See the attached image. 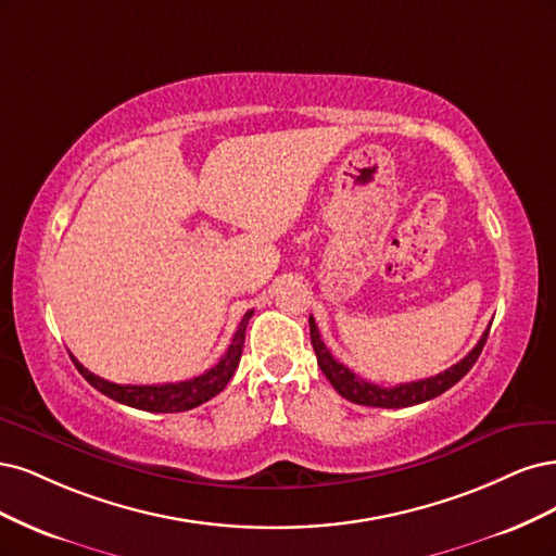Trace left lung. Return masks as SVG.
I'll return each instance as SVG.
<instances>
[{
	"instance_id": "1",
	"label": "left lung",
	"mask_w": 556,
	"mask_h": 556,
	"mask_svg": "<svg viewBox=\"0 0 556 556\" xmlns=\"http://www.w3.org/2000/svg\"><path fill=\"white\" fill-rule=\"evenodd\" d=\"M309 334H312V346L316 353V361L320 371L326 374V379L332 383V388L342 395L344 400L353 402V404H363V406H379V408H402V406H414V404H422L434 400L447 388H453L459 379L467 376V371L476 365L478 355L488 342L490 328L482 332V337L478 339V344L469 351L467 357L453 367H447L445 371L429 376V379H420V381H410V383H400L392 388H383L379 383H369L365 381L363 376L353 374L349 367H344L342 363H337L332 353L328 351V346L320 339V332L316 328L314 316H309Z\"/></svg>"
}]
</instances>
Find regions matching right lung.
Wrapping results in <instances>:
<instances>
[{
    "instance_id": "add662e5",
    "label": "right lung",
    "mask_w": 556,
    "mask_h": 556,
    "mask_svg": "<svg viewBox=\"0 0 556 556\" xmlns=\"http://www.w3.org/2000/svg\"><path fill=\"white\" fill-rule=\"evenodd\" d=\"M252 316H254V309H249L242 316L236 334H232V342H230L228 351L222 355V361L217 365L210 367L205 374L193 376V379L180 381V383L119 386V383L105 381V379H101V376L85 369L74 355H71V361H74L76 369L83 374V379L89 386H94L99 392H103L105 397H111L119 404L140 408V410H150V414H180V410L201 406L203 402L212 400L214 395H219V392L228 386L230 376L238 369L240 355L244 349V330H247V324Z\"/></svg>"
}]
</instances>
